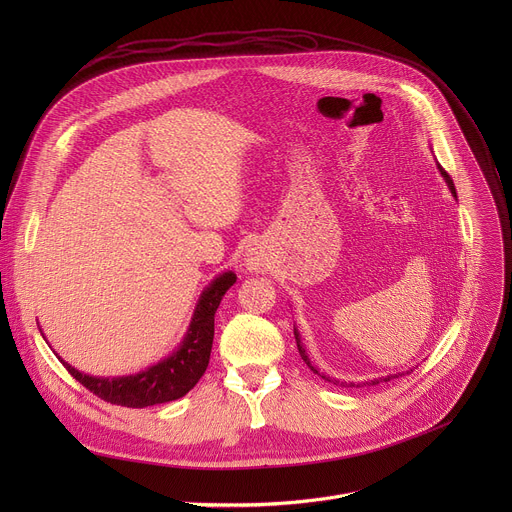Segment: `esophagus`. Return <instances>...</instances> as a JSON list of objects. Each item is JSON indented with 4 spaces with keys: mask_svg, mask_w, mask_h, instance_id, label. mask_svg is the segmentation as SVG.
<instances>
[{
    "mask_svg": "<svg viewBox=\"0 0 512 512\" xmlns=\"http://www.w3.org/2000/svg\"><path fill=\"white\" fill-rule=\"evenodd\" d=\"M269 265H271V255H269V251L265 247L251 245L245 251V267H247V271L261 273V271H267Z\"/></svg>",
    "mask_w": 512,
    "mask_h": 512,
    "instance_id": "34e87169",
    "label": "esophagus"
}]
</instances>
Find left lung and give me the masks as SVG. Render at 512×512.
Returning a JSON list of instances; mask_svg holds the SVG:
<instances>
[{
  "mask_svg": "<svg viewBox=\"0 0 512 512\" xmlns=\"http://www.w3.org/2000/svg\"><path fill=\"white\" fill-rule=\"evenodd\" d=\"M437 170H440V174L444 176V180H446V184H448V188H450V192L456 196V188H454V182H452V178L448 176V172L437 164ZM294 336H296V342H298V350H300V356L304 358V362L308 364V369L314 373V375H318V377H322V379H326V381H330V383H334V385H340V387H360V385H379V383H387V381H391V379H399L401 375H405V373H411L413 369H409V371H403V373H393V375H385V377H379V379H373V381H364V383H346V381H338V379H332V377H328V375H324V373H320L318 371V367H314L312 364V360H310V356H308V352H306V348H304V342H302V336H300V332H298V328L294 326Z\"/></svg>",
  "mask_w": 512,
  "mask_h": 512,
  "instance_id": "obj_1",
  "label": "left lung"
}]
</instances>
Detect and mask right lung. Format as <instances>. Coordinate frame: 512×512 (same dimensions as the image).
<instances>
[{
  "instance_id": "obj_1",
  "label": "right lung",
  "mask_w": 512,
  "mask_h": 512,
  "mask_svg": "<svg viewBox=\"0 0 512 512\" xmlns=\"http://www.w3.org/2000/svg\"><path fill=\"white\" fill-rule=\"evenodd\" d=\"M235 281L237 275L233 271L216 275L200 294L190 326L180 346L168 358L152 364V367L145 371H139L137 375L113 379L93 377L77 371L60 356L58 358L72 377L107 403L143 409L158 403L176 401L184 397L200 381L208 367L214 338V314L223 296L227 294V289Z\"/></svg>"
}]
</instances>
